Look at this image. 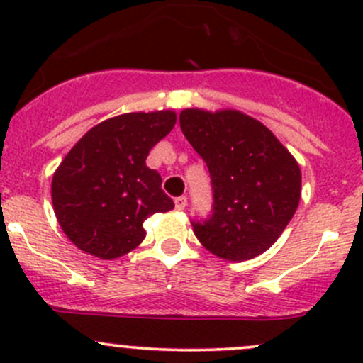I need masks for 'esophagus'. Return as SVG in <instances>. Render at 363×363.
Instances as JSON below:
<instances>
[{"mask_svg":"<svg viewBox=\"0 0 363 363\" xmlns=\"http://www.w3.org/2000/svg\"><path fill=\"white\" fill-rule=\"evenodd\" d=\"M174 203L177 211H184L186 205H188V199H186V196H177V199L174 200Z\"/></svg>","mask_w":363,"mask_h":363,"instance_id":"esophagus-1","label":"esophagus"}]
</instances>
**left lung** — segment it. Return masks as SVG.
Here are the masks:
<instances>
[{"instance_id":"8db88e82","label":"left lung","mask_w":363,"mask_h":363,"mask_svg":"<svg viewBox=\"0 0 363 363\" xmlns=\"http://www.w3.org/2000/svg\"><path fill=\"white\" fill-rule=\"evenodd\" d=\"M179 123L212 182V214L191 223L196 239L230 262L262 255L298 207V163L269 128L239 111L186 108Z\"/></svg>"}]
</instances>
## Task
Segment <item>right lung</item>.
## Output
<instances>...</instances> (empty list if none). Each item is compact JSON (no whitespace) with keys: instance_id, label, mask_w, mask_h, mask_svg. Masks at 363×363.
Returning <instances> with one entry per match:
<instances>
[{"instance_id":"1","label":"right lung","mask_w":363,"mask_h":363,"mask_svg":"<svg viewBox=\"0 0 363 363\" xmlns=\"http://www.w3.org/2000/svg\"><path fill=\"white\" fill-rule=\"evenodd\" d=\"M175 112H131L91 128L52 177L60 226L79 250L101 259L126 255L144 240V221L174 208L149 151L175 126Z\"/></svg>"}]
</instances>
